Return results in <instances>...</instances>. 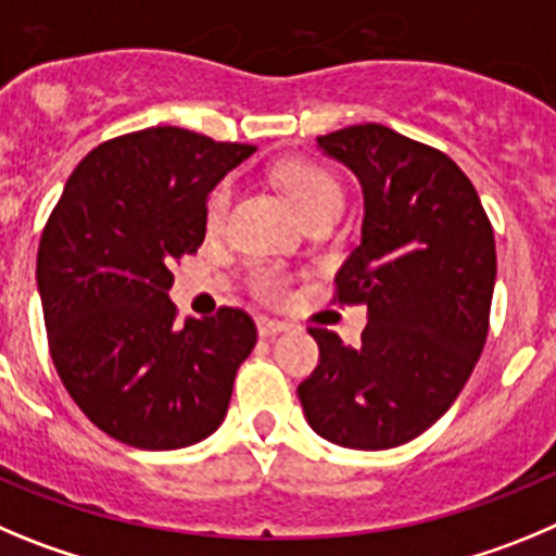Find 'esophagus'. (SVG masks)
Returning a JSON list of instances; mask_svg holds the SVG:
<instances>
[{
	"label": "esophagus",
	"mask_w": 556,
	"mask_h": 556,
	"mask_svg": "<svg viewBox=\"0 0 556 556\" xmlns=\"http://www.w3.org/2000/svg\"><path fill=\"white\" fill-rule=\"evenodd\" d=\"M285 329H288V324L277 321V318H268V315H260V318H257L260 338H274V334L285 332Z\"/></svg>",
	"instance_id": "obj_1"
}]
</instances>
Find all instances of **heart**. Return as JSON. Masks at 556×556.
<instances>
[{
  "instance_id": "1",
  "label": "heart",
  "mask_w": 556,
  "mask_h": 556,
  "mask_svg": "<svg viewBox=\"0 0 556 556\" xmlns=\"http://www.w3.org/2000/svg\"><path fill=\"white\" fill-rule=\"evenodd\" d=\"M279 185L285 188V193L290 197V202L296 204V210L302 213V218H309L318 210L327 207H343V193H340V185L324 172L321 166L307 163V160H290L285 166H279L277 172ZM229 202H232V182L222 179V182L210 191L207 204H204V224L207 229H218L227 218ZM249 288L257 299L268 304H279L288 299L290 290V277L279 266L271 263H260L249 271Z\"/></svg>"
}]
</instances>
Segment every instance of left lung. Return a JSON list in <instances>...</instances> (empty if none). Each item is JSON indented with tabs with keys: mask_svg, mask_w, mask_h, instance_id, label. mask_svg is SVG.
<instances>
[{
	"mask_svg": "<svg viewBox=\"0 0 556 556\" xmlns=\"http://www.w3.org/2000/svg\"><path fill=\"white\" fill-rule=\"evenodd\" d=\"M357 174L363 238L334 277V302L365 304L359 346L309 327L318 365L299 384L307 424L346 448L402 446L446 413L490 327L496 241L463 168L382 124L318 138Z\"/></svg>",
	"mask_w": 556,
	"mask_h": 556,
	"instance_id": "left-lung-1",
	"label": "left lung"
}]
</instances>
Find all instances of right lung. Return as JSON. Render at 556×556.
Returning <instances> with one entry per match:
<instances>
[{
  "label": "right lung",
  "mask_w": 556,
  "mask_h": 556,
  "mask_svg": "<svg viewBox=\"0 0 556 556\" xmlns=\"http://www.w3.org/2000/svg\"><path fill=\"white\" fill-rule=\"evenodd\" d=\"M252 152L179 127L118 135L85 154L43 227L35 277L52 363L127 446H191L227 415L257 327L238 307L179 327L168 288L202 247L207 193Z\"/></svg>",
  "instance_id": "right-lung-1"
}]
</instances>
